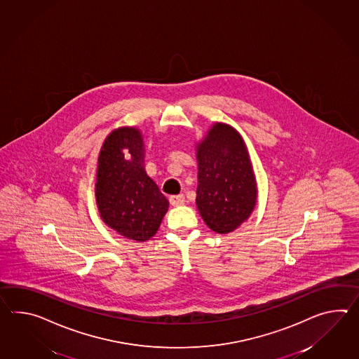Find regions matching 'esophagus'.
Instances as JSON below:
<instances>
[{"instance_id": "1", "label": "esophagus", "mask_w": 359, "mask_h": 359, "mask_svg": "<svg viewBox=\"0 0 359 359\" xmlns=\"http://www.w3.org/2000/svg\"><path fill=\"white\" fill-rule=\"evenodd\" d=\"M184 202H185L184 194H177V196H171L170 197V203L172 206H182V205H184Z\"/></svg>"}]
</instances>
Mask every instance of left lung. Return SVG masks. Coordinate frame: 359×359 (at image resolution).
<instances>
[{"instance_id":"left-lung-1","label":"left lung","mask_w":359,"mask_h":359,"mask_svg":"<svg viewBox=\"0 0 359 359\" xmlns=\"http://www.w3.org/2000/svg\"><path fill=\"white\" fill-rule=\"evenodd\" d=\"M198 187L196 203L211 231L226 234L254 211L257 199L255 174L238 131L216 122L197 144Z\"/></svg>"}]
</instances>
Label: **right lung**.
Returning <instances> with one entry per match:
<instances>
[{
	"label": "right lung",
	"instance_id": "obj_1",
	"mask_svg": "<svg viewBox=\"0 0 359 359\" xmlns=\"http://www.w3.org/2000/svg\"><path fill=\"white\" fill-rule=\"evenodd\" d=\"M143 163L140 130L120 128L104 140L96 170L95 197L100 217L125 238L137 242H145L157 233L168 208V199L147 175Z\"/></svg>",
	"mask_w": 359,
	"mask_h": 359
}]
</instances>
